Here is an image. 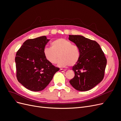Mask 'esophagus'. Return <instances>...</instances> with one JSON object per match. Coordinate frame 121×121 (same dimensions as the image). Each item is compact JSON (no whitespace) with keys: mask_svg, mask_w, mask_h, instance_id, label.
Listing matches in <instances>:
<instances>
[{"mask_svg":"<svg viewBox=\"0 0 121 121\" xmlns=\"http://www.w3.org/2000/svg\"><path fill=\"white\" fill-rule=\"evenodd\" d=\"M65 71H66V70H65V69H60V71L61 72H64Z\"/></svg>","mask_w":121,"mask_h":121,"instance_id":"obj_1","label":"esophagus"}]
</instances>
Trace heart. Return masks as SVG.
I'll return each instance as SVG.
<instances>
[{
	"label": "heart",
	"mask_w": 121,
	"mask_h": 121,
	"mask_svg": "<svg viewBox=\"0 0 121 121\" xmlns=\"http://www.w3.org/2000/svg\"><path fill=\"white\" fill-rule=\"evenodd\" d=\"M51 45L52 48L45 47L43 50L44 56L50 63L56 64L58 57H60L58 62L60 67L73 66L77 63L80 56V50L69 40L59 38L53 41Z\"/></svg>",
	"instance_id": "1"
}]
</instances>
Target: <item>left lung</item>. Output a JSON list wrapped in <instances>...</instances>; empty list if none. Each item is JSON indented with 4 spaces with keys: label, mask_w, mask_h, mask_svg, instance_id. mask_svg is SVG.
Masks as SVG:
<instances>
[{
    "label": "left lung",
    "mask_w": 121,
    "mask_h": 121,
    "mask_svg": "<svg viewBox=\"0 0 121 121\" xmlns=\"http://www.w3.org/2000/svg\"><path fill=\"white\" fill-rule=\"evenodd\" d=\"M69 39L78 47L80 58L72 69L75 76L69 81L76 90L86 91L103 80L107 60L98 43L81 35H69Z\"/></svg>",
    "instance_id": "8db88e82"
}]
</instances>
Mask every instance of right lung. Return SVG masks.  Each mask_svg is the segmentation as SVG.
I'll return each mask as SVG.
<instances>
[{
	"label": "right lung",
	"instance_id": "1",
	"mask_svg": "<svg viewBox=\"0 0 121 121\" xmlns=\"http://www.w3.org/2000/svg\"><path fill=\"white\" fill-rule=\"evenodd\" d=\"M49 41L45 36L28 39L17 52V78L31 91L43 90L60 69L47 61L44 56V49Z\"/></svg>",
	"mask_w": 121,
	"mask_h": 121
}]
</instances>
